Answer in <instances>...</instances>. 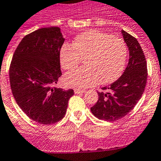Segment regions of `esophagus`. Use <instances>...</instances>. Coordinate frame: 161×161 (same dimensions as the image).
I'll return each instance as SVG.
<instances>
[{
  "instance_id": "1",
  "label": "esophagus",
  "mask_w": 161,
  "mask_h": 161,
  "mask_svg": "<svg viewBox=\"0 0 161 161\" xmlns=\"http://www.w3.org/2000/svg\"><path fill=\"white\" fill-rule=\"evenodd\" d=\"M85 92L84 90H79V89H75V94H82Z\"/></svg>"
}]
</instances>
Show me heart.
Masks as SVG:
<instances>
[{"mask_svg":"<svg viewBox=\"0 0 161 161\" xmlns=\"http://www.w3.org/2000/svg\"><path fill=\"white\" fill-rule=\"evenodd\" d=\"M127 49L125 43L100 31L91 30L79 35L73 44H64L60 51V63L65 70L76 69L84 59L85 67L65 75V86L83 89L111 83L122 74Z\"/></svg>","mask_w":161,"mask_h":161,"instance_id":"1","label":"heart"}]
</instances>
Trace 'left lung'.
Here are the masks:
<instances>
[{
    "label": "left lung",
    "instance_id": "obj_1",
    "mask_svg": "<svg viewBox=\"0 0 161 161\" xmlns=\"http://www.w3.org/2000/svg\"><path fill=\"white\" fill-rule=\"evenodd\" d=\"M121 33L129 50L128 65L117 81L102 87L106 92H98V101L91 108L95 117L107 121H117L129 114L140 100L147 83V61L140 44L125 31Z\"/></svg>",
    "mask_w": 161,
    "mask_h": 161
}]
</instances>
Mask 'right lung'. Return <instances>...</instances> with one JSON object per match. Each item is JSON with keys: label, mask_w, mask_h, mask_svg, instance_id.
<instances>
[{"label": "right lung", "mask_w": 161, "mask_h": 161, "mask_svg": "<svg viewBox=\"0 0 161 161\" xmlns=\"http://www.w3.org/2000/svg\"><path fill=\"white\" fill-rule=\"evenodd\" d=\"M65 38L57 26L35 31L23 37L9 67V82L18 105L36 122L61 121L74 91L54 85L61 75L60 51Z\"/></svg>", "instance_id": "1"}]
</instances>
